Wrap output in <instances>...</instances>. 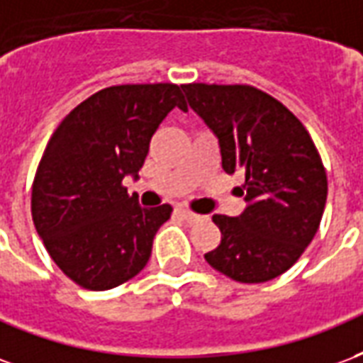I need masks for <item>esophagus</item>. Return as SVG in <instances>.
Returning <instances> with one entry per match:
<instances>
[{
	"mask_svg": "<svg viewBox=\"0 0 363 363\" xmlns=\"http://www.w3.org/2000/svg\"><path fill=\"white\" fill-rule=\"evenodd\" d=\"M176 213H178L179 216H182V218H184V220H187V222H197L201 218L199 214L191 213V211H187V208H184V207L176 208Z\"/></svg>",
	"mask_w": 363,
	"mask_h": 363,
	"instance_id": "34e87169",
	"label": "esophagus"
}]
</instances>
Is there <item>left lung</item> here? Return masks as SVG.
Segmentation results:
<instances>
[{
  "label": "left lung",
  "instance_id": "8db88e82",
  "mask_svg": "<svg viewBox=\"0 0 363 363\" xmlns=\"http://www.w3.org/2000/svg\"><path fill=\"white\" fill-rule=\"evenodd\" d=\"M182 89L216 135L224 172L245 176L247 207L240 216L214 214L222 238L205 259L236 282L277 279L319 230L327 203L321 156L301 121L255 86L191 83Z\"/></svg>",
  "mask_w": 363,
  "mask_h": 363
}]
</instances>
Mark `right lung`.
<instances>
[{"mask_svg":"<svg viewBox=\"0 0 363 363\" xmlns=\"http://www.w3.org/2000/svg\"><path fill=\"white\" fill-rule=\"evenodd\" d=\"M178 84H118L71 110L48 141L33 184V220L54 263L86 290H110L149 263L170 205L143 208L139 178L152 135L178 106Z\"/></svg>","mask_w":363,"mask_h":363,"instance_id":"add662e5","label":"right lung"}]
</instances>
